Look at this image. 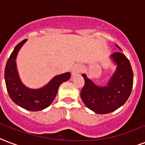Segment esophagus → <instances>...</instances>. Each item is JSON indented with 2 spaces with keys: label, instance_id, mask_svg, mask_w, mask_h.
<instances>
[{
  "label": "esophagus",
  "instance_id": "34e87169",
  "mask_svg": "<svg viewBox=\"0 0 145 145\" xmlns=\"http://www.w3.org/2000/svg\"><path fill=\"white\" fill-rule=\"evenodd\" d=\"M80 70V67L79 65H74L72 68V74H76Z\"/></svg>",
  "mask_w": 145,
  "mask_h": 145
}]
</instances>
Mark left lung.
Here are the masks:
<instances>
[{
	"label": "left lung",
	"mask_w": 145,
	"mask_h": 145,
	"mask_svg": "<svg viewBox=\"0 0 145 145\" xmlns=\"http://www.w3.org/2000/svg\"><path fill=\"white\" fill-rule=\"evenodd\" d=\"M111 58L117 67L106 86H97L82 74L84 86L80 97L86 106L97 114H106L119 109L129 99L132 90L133 71L129 59L121 52L113 53Z\"/></svg>",
	"instance_id": "8db88e82"
}]
</instances>
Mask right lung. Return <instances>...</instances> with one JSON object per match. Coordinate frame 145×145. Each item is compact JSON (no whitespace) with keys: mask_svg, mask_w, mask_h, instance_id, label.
Listing matches in <instances>:
<instances>
[{"mask_svg":"<svg viewBox=\"0 0 145 145\" xmlns=\"http://www.w3.org/2000/svg\"><path fill=\"white\" fill-rule=\"evenodd\" d=\"M24 39L14 48L6 64L4 78L8 94L16 105L29 111H40L49 106L56 97L58 87L63 82L69 80L71 73L55 76L39 89H30L22 83L16 69V58L19 51L26 42Z\"/></svg>","mask_w":145,"mask_h":145,"instance_id":"add662e5","label":"right lung"}]
</instances>
